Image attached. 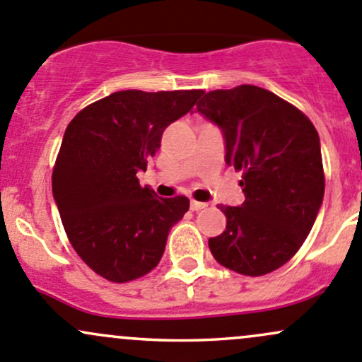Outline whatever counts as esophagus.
Listing matches in <instances>:
<instances>
[{
	"mask_svg": "<svg viewBox=\"0 0 362 362\" xmlns=\"http://www.w3.org/2000/svg\"><path fill=\"white\" fill-rule=\"evenodd\" d=\"M208 204L206 203H199V201H191V210L192 211H199V210H204Z\"/></svg>",
	"mask_w": 362,
	"mask_h": 362,
	"instance_id": "34e87169",
	"label": "esophagus"
}]
</instances>
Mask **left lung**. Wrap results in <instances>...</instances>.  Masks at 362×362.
I'll use <instances>...</instances> for the list:
<instances>
[{"label": "left lung", "mask_w": 362, "mask_h": 362, "mask_svg": "<svg viewBox=\"0 0 362 362\" xmlns=\"http://www.w3.org/2000/svg\"><path fill=\"white\" fill-rule=\"evenodd\" d=\"M197 112L220 128L226 163L243 171L245 203L218 206L226 230L211 255L230 271L264 276L283 267L309 235L325 197L321 142L309 117L253 85L204 93Z\"/></svg>", "instance_id": "obj_1"}]
</instances>
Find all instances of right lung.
I'll list each match as a JSON object with an SVG mask.
<instances>
[{
    "label": "right lung",
    "mask_w": 362,
    "mask_h": 362,
    "mask_svg": "<svg viewBox=\"0 0 362 362\" xmlns=\"http://www.w3.org/2000/svg\"><path fill=\"white\" fill-rule=\"evenodd\" d=\"M201 90H124L76 114L53 168V199L72 248L112 283L146 276L161 260L170 229L189 210L184 196L159 197L136 178Z\"/></svg>",
    "instance_id": "1"
}]
</instances>
